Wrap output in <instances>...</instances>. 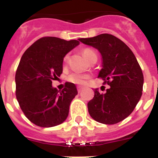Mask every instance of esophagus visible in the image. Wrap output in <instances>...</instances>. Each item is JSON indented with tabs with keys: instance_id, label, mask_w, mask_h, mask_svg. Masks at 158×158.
Listing matches in <instances>:
<instances>
[{
	"instance_id": "esophagus-1",
	"label": "esophagus",
	"mask_w": 158,
	"mask_h": 158,
	"mask_svg": "<svg viewBox=\"0 0 158 158\" xmlns=\"http://www.w3.org/2000/svg\"><path fill=\"white\" fill-rule=\"evenodd\" d=\"M81 90H82V87H81V86H78L77 87L78 93H81Z\"/></svg>"
}]
</instances>
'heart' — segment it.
Returning a JSON list of instances; mask_svg holds the SVG:
<instances>
[{"label": "heart", "instance_id": "1", "mask_svg": "<svg viewBox=\"0 0 158 158\" xmlns=\"http://www.w3.org/2000/svg\"><path fill=\"white\" fill-rule=\"evenodd\" d=\"M84 56L85 57L86 59L89 61L93 55H96V53L91 50V49H85L83 51ZM68 60V55L65 56L64 58V62H67ZM89 78V76L87 74H82V73H72L69 76L67 77V80L69 82L72 83L77 84V85H83L85 83L86 80Z\"/></svg>", "mask_w": 158, "mask_h": 158}]
</instances>
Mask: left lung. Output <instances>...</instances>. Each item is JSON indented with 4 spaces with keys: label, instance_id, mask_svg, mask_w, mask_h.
<instances>
[{
    "label": "left lung",
    "instance_id": "left-lung-1",
    "mask_svg": "<svg viewBox=\"0 0 158 158\" xmlns=\"http://www.w3.org/2000/svg\"><path fill=\"white\" fill-rule=\"evenodd\" d=\"M84 44L97 49L102 57L98 77L110 87L104 94L94 89L88 103L90 116L100 123L115 124L129 116L142 94L144 78L131 49L119 39L109 34L79 39Z\"/></svg>",
    "mask_w": 158,
    "mask_h": 158
}]
</instances>
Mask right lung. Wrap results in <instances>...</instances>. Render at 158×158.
I'll use <instances>...</instances> for the list:
<instances>
[{
    "instance_id": "1",
    "label": "right lung",
    "mask_w": 158,
    "mask_h": 158,
    "mask_svg": "<svg viewBox=\"0 0 158 158\" xmlns=\"http://www.w3.org/2000/svg\"><path fill=\"white\" fill-rule=\"evenodd\" d=\"M80 44L57 37H43L23 53L16 73V95L25 116L42 127L62 123L69 115L76 85L67 82L62 90L52 86L62 73L64 57Z\"/></svg>"
}]
</instances>
